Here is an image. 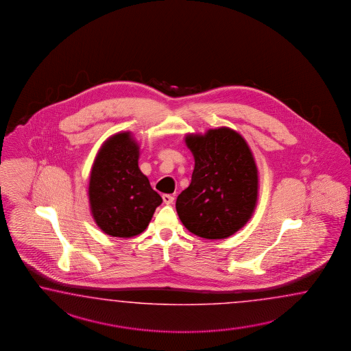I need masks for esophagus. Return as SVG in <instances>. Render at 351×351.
Returning a JSON list of instances; mask_svg holds the SVG:
<instances>
[{
  "instance_id": "obj_1",
  "label": "esophagus",
  "mask_w": 351,
  "mask_h": 351,
  "mask_svg": "<svg viewBox=\"0 0 351 351\" xmlns=\"http://www.w3.org/2000/svg\"><path fill=\"white\" fill-rule=\"evenodd\" d=\"M162 199H163L165 204H172L175 198H173V195H171V194H163V195H162Z\"/></svg>"
}]
</instances>
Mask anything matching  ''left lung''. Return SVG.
Masks as SVG:
<instances>
[{"label":"left lung","mask_w":351,"mask_h":351,"mask_svg":"<svg viewBox=\"0 0 351 351\" xmlns=\"http://www.w3.org/2000/svg\"><path fill=\"white\" fill-rule=\"evenodd\" d=\"M194 171L176 199L181 222L204 239H225L252 217L258 198V170L245 139L228 129L185 138Z\"/></svg>","instance_id":"left-lung-1"}]
</instances>
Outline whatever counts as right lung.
Masks as SVG:
<instances>
[{
  "label": "right lung",
  "instance_id": "add662e5",
  "mask_svg": "<svg viewBox=\"0 0 351 351\" xmlns=\"http://www.w3.org/2000/svg\"><path fill=\"white\" fill-rule=\"evenodd\" d=\"M139 145L130 133L106 141L89 179V204L98 228L117 237L139 235L162 203L138 166Z\"/></svg>",
  "mask_w": 351,
  "mask_h": 351
}]
</instances>
